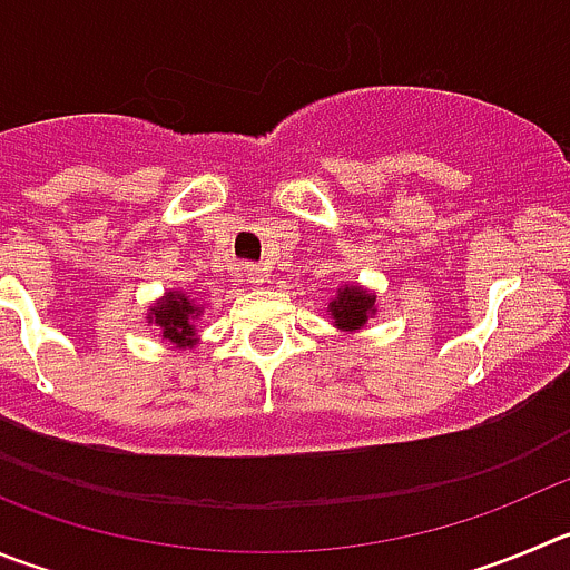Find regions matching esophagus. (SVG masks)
Instances as JSON below:
<instances>
[{
    "label": "esophagus",
    "mask_w": 570,
    "mask_h": 570,
    "mask_svg": "<svg viewBox=\"0 0 570 570\" xmlns=\"http://www.w3.org/2000/svg\"><path fill=\"white\" fill-rule=\"evenodd\" d=\"M238 275H242V278L247 281V284H253V286L267 284V269L258 267V264H242Z\"/></svg>",
    "instance_id": "obj_1"
}]
</instances>
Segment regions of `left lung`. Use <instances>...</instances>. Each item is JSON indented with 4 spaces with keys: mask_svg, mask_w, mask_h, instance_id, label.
<instances>
[{
    "mask_svg": "<svg viewBox=\"0 0 570 570\" xmlns=\"http://www.w3.org/2000/svg\"><path fill=\"white\" fill-rule=\"evenodd\" d=\"M326 312L332 315L334 328H340L343 334H357L376 315V292L345 281V284H340L337 295L328 301Z\"/></svg>",
    "mask_w": 570,
    "mask_h": 570,
    "instance_id": "8db88e82",
    "label": "left lung"
}]
</instances>
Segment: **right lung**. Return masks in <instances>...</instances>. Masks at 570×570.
Returning a JSON list of instances; mask_svg holds the SVG:
<instances>
[{
	"instance_id": "1",
	"label": "right lung",
	"mask_w": 570,
	"mask_h": 570,
	"mask_svg": "<svg viewBox=\"0 0 570 570\" xmlns=\"http://www.w3.org/2000/svg\"><path fill=\"white\" fill-rule=\"evenodd\" d=\"M202 303L185 289H168L148 306V326H157L163 343L171 348L185 351L199 343L196 334V321L202 317Z\"/></svg>"
}]
</instances>
